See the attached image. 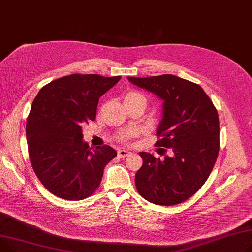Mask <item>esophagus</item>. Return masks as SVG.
Instances as JSON below:
<instances>
[{
    "label": "esophagus",
    "mask_w": 252,
    "mask_h": 252,
    "mask_svg": "<svg viewBox=\"0 0 252 252\" xmlns=\"http://www.w3.org/2000/svg\"><path fill=\"white\" fill-rule=\"evenodd\" d=\"M130 154H131V152L128 151V150H125V149L118 151V157H119V158H125V157L129 156Z\"/></svg>",
    "instance_id": "34e87169"
}]
</instances>
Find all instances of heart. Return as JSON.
Listing matches in <instances>:
<instances>
[{"instance_id":"heart-1","label":"heart","mask_w":252,"mask_h":252,"mask_svg":"<svg viewBox=\"0 0 252 252\" xmlns=\"http://www.w3.org/2000/svg\"><path fill=\"white\" fill-rule=\"evenodd\" d=\"M140 97L144 98V96H143L142 94H138V93H129V94L125 96V99H133V98H140ZM131 135H132V132H131V131H127V132L122 133V134H120L119 139H120V140H125V139H127L129 136H131Z\"/></svg>"}]
</instances>
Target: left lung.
Instances as JSON below:
<instances>
[{
  "label": "left lung",
  "instance_id": "obj_1",
  "mask_svg": "<svg viewBox=\"0 0 252 252\" xmlns=\"http://www.w3.org/2000/svg\"><path fill=\"white\" fill-rule=\"evenodd\" d=\"M127 78L162 100L157 129L160 138L155 145L171 149L173 155L157 158L140 152L143 162L135 175L136 188L155 204L181 203L196 193L215 166L220 147L218 112L198 84L172 74Z\"/></svg>",
  "mask_w": 252,
  "mask_h": 252
}]
</instances>
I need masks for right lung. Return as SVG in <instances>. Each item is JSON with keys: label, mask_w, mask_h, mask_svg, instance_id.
I'll return each instance as SVG.
<instances>
[{"label": "right lung", "mask_w": 252, "mask_h": 252, "mask_svg": "<svg viewBox=\"0 0 252 252\" xmlns=\"http://www.w3.org/2000/svg\"><path fill=\"white\" fill-rule=\"evenodd\" d=\"M121 76L72 74L44 85L26 122L29 158L39 181L54 195L81 200L98 187L117 152L110 145L91 151L82 125L94 121L99 97Z\"/></svg>", "instance_id": "add662e5"}]
</instances>
